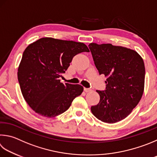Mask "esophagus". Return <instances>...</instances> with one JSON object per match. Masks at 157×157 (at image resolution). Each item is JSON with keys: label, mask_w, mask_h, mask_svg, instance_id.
Returning a JSON list of instances; mask_svg holds the SVG:
<instances>
[{"label": "esophagus", "mask_w": 157, "mask_h": 157, "mask_svg": "<svg viewBox=\"0 0 157 157\" xmlns=\"http://www.w3.org/2000/svg\"><path fill=\"white\" fill-rule=\"evenodd\" d=\"M84 90L85 91L86 93H88V92H90V91H91L92 90L90 89V88H84Z\"/></svg>", "instance_id": "esophagus-1"}]
</instances>
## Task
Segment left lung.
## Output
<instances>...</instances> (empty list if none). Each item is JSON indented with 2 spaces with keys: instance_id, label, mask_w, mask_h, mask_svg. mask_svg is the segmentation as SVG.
<instances>
[{
  "instance_id": "1",
  "label": "left lung",
  "mask_w": 157,
  "mask_h": 157,
  "mask_svg": "<svg viewBox=\"0 0 157 157\" xmlns=\"http://www.w3.org/2000/svg\"><path fill=\"white\" fill-rule=\"evenodd\" d=\"M89 49L99 75L107 77L106 90H96L100 96L91 112L103 122L122 120L140 101L144 90L143 59L132 49L111 44L90 43Z\"/></svg>"
}]
</instances>
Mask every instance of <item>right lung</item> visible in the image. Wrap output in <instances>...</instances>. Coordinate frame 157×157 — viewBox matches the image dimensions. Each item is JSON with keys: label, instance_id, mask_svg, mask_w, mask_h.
Segmentation results:
<instances>
[{"label": "right lung", "instance_id": "1", "mask_svg": "<svg viewBox=\"0 0 157 157\" xmlns=\"http://www.w3.org/2000/svg\"><path fill=\"white\" fill-rule=\"evenodd\" d=\"M82 52H89L84 43L52 38L39 39L25 49L18 79L24 99L36 113L49 118L60 115L83 92L81 85L59 79Z\"/></svg>", "mask_w": 157, "mask_h": 157}]
</instances>
